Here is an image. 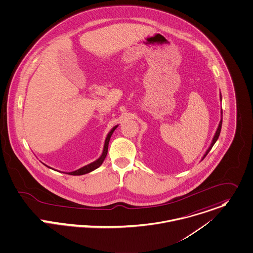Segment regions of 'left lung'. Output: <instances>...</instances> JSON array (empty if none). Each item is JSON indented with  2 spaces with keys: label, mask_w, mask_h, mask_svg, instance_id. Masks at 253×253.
Masks as SVG:
<instances>
[{
  "label": "left lung",
  "mask_w": 253,
  "mask_h": 253,
  "mask_svg": "<svg viewBox=\"0 0 253 253\" xmlns=\"http://www.w3.org/2000/svg\"><path fill=\"white\" fill-rule=\"evenodd\" d=\"M221 126H222V119L220 120V122H219V125H218V128H217V131H216V133H215V135H214V137H213V140H212V142H211V146L209 147V149L207 150V152H206V154L204 155V157H203V159L207 156V154L210 152V150L211 149V147L213 146V144L215 143V141L217 140L218 139V137H219V135H220V131H221Z\"/></svg>",
  "instance_id": "8db88e82"
}]
</instances>
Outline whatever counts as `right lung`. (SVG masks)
Masks as SVG:
<instances>
[{
	"mask_svg": "<svg viewBox=\"0 0 253 253\" xmlns=\"http://www.w3.org/2000/svg\"><path fill=\"white\" fill-rule=\"evenodd\" d=\"M116 128H117V126H114L113 129H112V131L109 133V135H108V137H107V139H106V141H105L104 151H103L101 157H100L98 160H96L95 162H93V163H91V164H89V165H87V166H84V167H83V168L79 169H77V170H75V171H71V172H67V173H68V174H72V175H82V174H85V173H88V172L94 170L95 169L99 168V167L102 165V163L104 162V160H105V158H106V156H107V154H108V147H109L110 139H111V137H112V135H113V131H114Z\"/></svg>",
	"mask_w": 253,
	"mask_h": 253,
	"instance_id": "right-lung-1",
	"label": "right lung"
}]
</instances>
